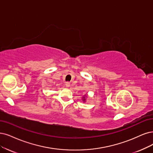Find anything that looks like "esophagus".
<instances>
[{
    "label": "esophagus",
    "instance_id": "obj_1",
    "mask_svg": "<svg viewBox=\"0 0 153 153\" xmlns=\"http://www.w3.org/2000/svg\"><path fill=\"white\" fill-rule=\"evenodd\" d=\"M70 86H71V84H70V82H67L65 83V86H66L67 88H69V87H70Z\"/></svg>",
    "mask_w": 153,
    "mask_h": 153
}]
</instances>
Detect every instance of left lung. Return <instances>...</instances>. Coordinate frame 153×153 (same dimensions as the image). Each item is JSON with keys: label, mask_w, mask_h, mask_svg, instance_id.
Masks as SVG:
<instances>
[{"label": "left lung", "mask_w": 153, "mask_h": 153, "mask_svg": "<svg viewBox=\"0 0 153 153\" xmlns=\"http://www.w3.org/2000/svg\"><path fill=\"white\" fill-rule=\"evenodd\" d=\"M82 101H86V96H85V97H82Z\"/></svg>", "instance_id": "1"}]
</instances>
